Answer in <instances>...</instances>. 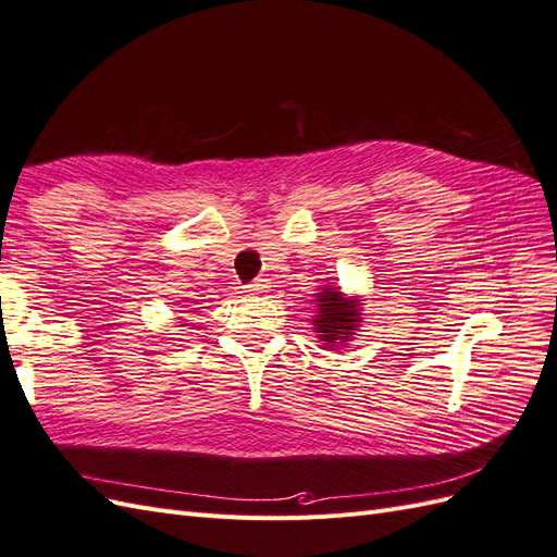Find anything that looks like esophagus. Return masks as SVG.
<instances>
[{"instance_id": "1", "label": "esophagus", "mask_w": 557, "mask_h": 557, "mask_svg": "<svg viewBox=\"0 0 557 557\" xmlns=\"http://www.w3.org/2000/svg\"><path fill=\"white\" fill-rule=\"evenodd\" d=\"M267 288H269V281L260 276V278L250 281V283L246 285V293H250V295H260V293H267Z\"/></svg>"}]
</instances>
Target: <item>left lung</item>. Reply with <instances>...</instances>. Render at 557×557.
Wrapping results in <instances>:
<instances>
[{"mask_svg":"<svg viewBox=\"0 0 557 557\" xmlns=\"http://www.w3.org/2000/svg\"><path fill=\"white\" fill-rule=\"evenodd\" d=\"M311 301L315 305V315L311 320L315 325L313 332H318V339L330 348L350 342L352 332L360 325L362 299L346 297L334 285H325Z\"/></svg>","mask_w":557,"mask_h":557,"instance_id":"1","label":"left lung"}]
</instances>
